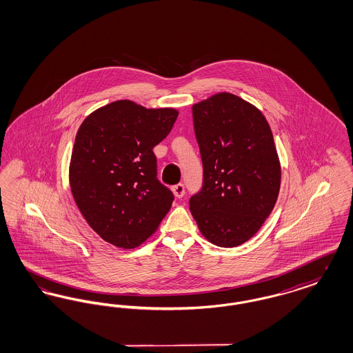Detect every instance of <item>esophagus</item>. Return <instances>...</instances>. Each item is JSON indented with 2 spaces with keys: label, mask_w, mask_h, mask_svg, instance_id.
Instances as JSON below:
<instances>
[{
  "label": "esophagus",
  "mask_w": 353,
  "mask_h": 353,
  "mask_svg": "<svg viewBox=\"0 0 353 353\" xmlns=\"http://www.w3.org/2000/svg\"><path fill=\"white\" fill-rule=\"evenodd\" d=\"M172 190H173V193H174V196L177 197V199H183L185 194V188L183 184H177L174 185V186H172Z\"/></svg>",
  "instance_id": "34e87169"
}]
</instances>
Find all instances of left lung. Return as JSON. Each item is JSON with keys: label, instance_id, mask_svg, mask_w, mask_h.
<instances>
[{"label": "left lung", "instance_id": "obj_1", "mask_svg": "<svg viewBox=\"0 0 353 353\" xmlns=\"http://www.w3.org/2000/svg\"><path fill=\"white\" fill-rule=\"evenodd\" d=\"M202 188L189 200L202 235L221 248L249 241L275 206L281 164L269 123L229 92L193 105Z\"/></svg>", "mask_w": 353, "mask_h": 353}]
</instances>
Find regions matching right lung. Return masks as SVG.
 Instances as JSON below:
<instances>
[{"instance_id":"obj_1","label":"right lung","mask_w":353,"mask_h":353,"mask_svg":"<svg viewBox=\"0 0 353 353\" xmlns=\"http://www.w3.org/2000/svg\"><path fill=\"white\" fill-rule=\"evenodd\" d=\"M179 112L131 101L110 103L84 119L70 163V186L94 232L123 249L148 239L174 200L157 179L153 153Z\"/></svg>"}]
</instances>
